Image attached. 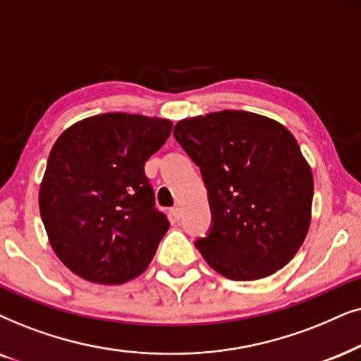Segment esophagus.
I'll use <instances>...</instances> for the list:
<instances>
[{
	"label": "esophagus",
	"instance_id": "1",
	"mask_svg": "<svg viewBox=\"0 0 361 361\" xmlns=\"http://www.w3.org/2000/svg\"><path fill=\"white\" fill-rule=\"evenodd\" d=\"M170 216L175 221L180 219L181 218V208H180V206H173V208L170 209Z\"/></svg>",
	"mask_w": 361,
	"mask_h": 361
}]
</instances>
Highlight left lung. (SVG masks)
Segmentation results:
<instances>
[{"label":"left lung","instance_id":"obj_1","mask_svg":"<svg viewBox=\"0 0 361 361\" xmlns=\"http://www.w3.org/2000/svg\"><path fill=\"white\" fill-rule=\"evenodd\" d=\"M175 138L201 168L213 226L195 246L221 276L257 281L290 262L309 233L314 175L277 120L221 110L180 120Z\"/></svg>","mask_w":361,"mask_h":361}]
</instances>
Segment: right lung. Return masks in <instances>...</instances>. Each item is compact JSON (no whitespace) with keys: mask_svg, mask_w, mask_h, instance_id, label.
<instances>
[{"mask_svg":"<svg viewBox=\"0 0 361 361\" xmlns=\"http://www.w3.org/2000/svg\"><path fill=\"white\" fill-rule=\"evenodd\" d=\"M171 127L168 118L100 114L56 140L39 211L52 251L75 276L117 286L147 271L170 223L155 209L145 161Z\"/></svg>","mask_w":361,"mask_h":361,"instance_id":"obj_1","label":"right lung"}]
</instances>
